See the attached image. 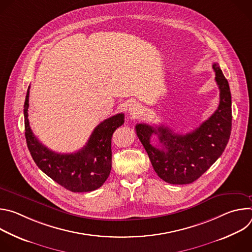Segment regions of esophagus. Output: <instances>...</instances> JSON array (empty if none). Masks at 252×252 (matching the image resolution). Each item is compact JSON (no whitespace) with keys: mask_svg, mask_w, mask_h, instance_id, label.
I'll return each mask as SVG.
<instances>
[{"mask_svg":"<svg viewBox=\"0 0 252 252\" xmlns=\"http://www.w3.org/2000/svg\"><path fill=\"white\" fill-rule=\"evenodd\" d=\"M142 113V110H141V106L139 104H131L129 107H128V114L130 115L131 118H138Z\"/></svg>","mask_w":252,"mask_h":252,"instance_id":"34e87169","label":"esophagus"}]
</instances>
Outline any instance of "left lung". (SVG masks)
I'll return each mask as SVG.
<instances>
[{
    "mask_svg": "<svg viewBox=\"0 0 252 252\" xmlns=\"http://www.w3.org/2000/svg\"><path fill=\"white\" fill-rule=\"evenodd\" d=\"M220 89V104L208 120L191 132L178 134L163 125L135 126L136 134L147 151L158 175L171 185H188L199 178L224 152L231 132V94L227 80L218 63L212 64ZM158 134L162 143H150Z\"/></svg>",
    "mask_w": 252,
    "mask_h": 252,
    "instance_id": "left-lung-1",
    "label": "left lung"
}]
</instances>
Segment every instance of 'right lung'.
Instances as JSON below:
<instances>
[{
  "label": "right lung",
  "mask_w": 252,
  "mask_h": 252,
  "mask_svg": "<svg viewBox=\"0 0 252 252\" xmlns=\"http://www.w3.org/2000/svg\"><path fill=\"white\" fill-rule=\"evenodd\" d=\"M30 87L24 104L25 135L31 156L39 168L53 181L73 192H87L100 188L112 169V136L125 123L124 114L101 122L86 146L75 154H58L46 148L32 133L28 120Z\"/></svg>",
  "instance_id": "add662e5"
}]
</instances>
